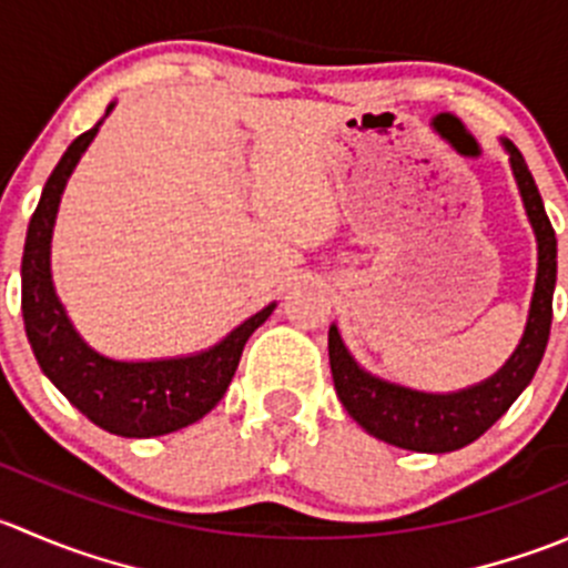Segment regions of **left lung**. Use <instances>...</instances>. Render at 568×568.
<instances>
[{"mask_svg": "<svg viewBox=\"0 0 568 568\" xmlns=\"http://www.w3.org/2000/svg\"><path fill=\"white\" fill-rule=\"evenodd\" d=\"M500 145L508 153V164H511L538 250L528 321L506 365L495 371L489 379L464 387V390H415V387L395 385L365 371L343 343L337 324L329 326V368L337 398L371 437L395 448L415 450V454H450L475 443L486 428H491L506 415L508 406L530 385L547 348L555 274H558V242H555V231L523 153L511 140H500Z\"/></svg>", "mask_w": 568, "mask_h": 568, "instance_id": "obj_1", "label": "left lung"}]
</instances>
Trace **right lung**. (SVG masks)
I'll list each match as a JSON object with an SVG mask.
<instances>
[{
	"mask_svg": "<svg viewBox=\"0 0 568 568\" xmlns=\"http://www.w3.org/2000/svg\"><path fill=\"white\" fill-rule=\"evenodd\" d=\"M112 109L114 101L106 106V114ZM104 118L68 145L45 181L21 257V313L40 371L88 420L118 437H162L192 426L220 404L236 374L244 343L272 316L277 302L242 321L214 346L181 357L114 359L95 352L79 335L51 280V236L68 178L95 140Z\"/></svg>",
	"mask_w": 568,
	"mask_h": 568,
	"instance_id": "obj_1",
	"label": "right lung"
}]
</instances>
